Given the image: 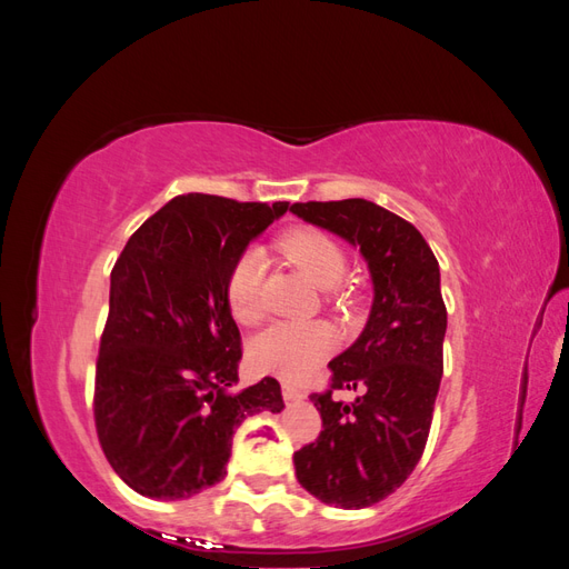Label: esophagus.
Returning a JSON list of instances; mask_svg holds the SVG:
<instances>
[{"mask_svg": "<svg viewBox=\"0 0 569 569\" xmlns=\"http://www.w3.org/2000/svg\"><path fill=\"white\" fill-rule=\"evenodd\" d=\"M282 396L287 401H299V399H303V391L301 389H297L295 385H289V382H282Z\"/></svg>", "mask_w": 569, "mask_h": 569, "instance_id": "esophagus-1", "label": "esophagus"}]
</instances>
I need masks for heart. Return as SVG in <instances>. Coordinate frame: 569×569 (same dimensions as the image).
<instances>
[{
    "label": "heart",
    "mask_w": 569,
    "mask_h": 569,
    "mask_svg": "<svg viewBox=\"0 0 569 569\" xmlns=\"http://www.w3.org/2000/svg\"><path fill=\"white\" fill-rule=\"evenodd\" d=\"M278 247L291 263H297L322 287H332L347 274L349 256L325 230H289L280 237ZM263 270V253L256 249L239 253L230 266L226 278V303L237 322L253 325L261 320ZM332 299L343 301L347 297L335 291ZM335 341L332 327L320 320H282L253 337L249 356L256 370L299 382L306 380L320 366V360L335 349Z\"/></svg>",
    "instance_id": "b5f03b06"
}]
</instances>
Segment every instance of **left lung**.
<instances>
[{"label":"left lung","mask_w":569,"mask_h":569,"mask_svg":"<svg viewBox=\"0 0 569 569\" xmlns=\"http://www.w3.org/2000/svg\"><path fill=\"white\" fill-rule=\"evenodd\" d=\"M291 213L360 247L372 272L366 330L327 366L330 385L311 393L322 429L295 453L308 493L368 508L416 470L432 427L446 335L439 263L416 226L372 201H306ZM351 388L357 401L341 402L336 393Z\"/></svg>","instance_id":"obj_1"}]
</instances>
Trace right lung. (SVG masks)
<instances>
[{
	"label": "right lung",
	"mask_w": 569,
	"mask_h": 569,
	"mask_svg": "<svg viewBox=\"0 0 569 569\" xmlns=\"http://www.w3.org/2000/svg\"><path fill=\"white\" fill-rule=\"evenodd\" d=\"M289 209L180 194L147 218L111 270L94 372V427L107 460L149 498H189L226 477L234 429L284 408L280 382L230 391L242 337L226 278L256 234Z\"/></svg>",
	"instance_id": "1"
}]
</instances>
